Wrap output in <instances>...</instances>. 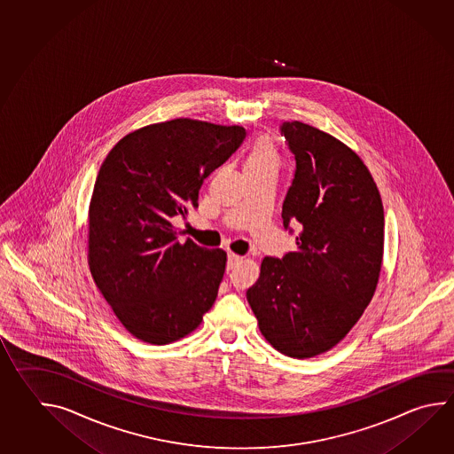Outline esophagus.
<instances>
[{"mask_svg":"<svg viewBox=\"0 0 454 454\" xmlns=\"http://www.w3.org/2000/svg\"><path fill=\"white\" fill-rule=\"evenodd\" d=\"M242 262V257L236 255V254H228V263H226V269L232 270L236 269Z\"/></svg>","mask_w":454,"mask_h":454,"instance_id":"1","label":"esophagus"}]
</instances>
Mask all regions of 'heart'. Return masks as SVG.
Instances as JSON below:
<instances>
[{
    "label": "heart",
    "mask_w": 454,
    "mask_h": 454,
    "mask_svg": "<svg viewBox=\"0 0 454 454\" xmlns=\"http://www.w3.org/2000/svg\"><path fill=\"white\" fill-rule=\"evenodd\" d=\"M279 163H281V158H279L275 144L267 137H262V139L255 140L247 150L246 161H244V171H260V169L278 171Z\"/></svg>",
    "instance_id": "obj_1"
}]
</instances>
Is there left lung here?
Returning <instances> with one entry per match:
<instances>
[{
    "mask_svg": "<svg viewBox=\"0 0 454 454\" xmlns=\"http://www.w3.org/2000/svg\"><path fill=\"white\" fill-rule=\"evenodd\" d=\"M296 160L283 224L296 252L265 257L247 301L265 340L297 359L326 352L349 333L379 283L385 216L371 171L333 136L299 121L281 124Z\"/></svg>",
    "mask_w": 454,
    "mask_h": 454,
    "instance_id": "8db88e82",
    "label": "left lung"
}]
</instances>
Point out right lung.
<instances>
[{
	"label": "right lung",
	"mask_w": 454,
	"mask_h": 454,
	"mask_svg": "<svg viewBox=\"0 0 454 454\" xmlns=\"http://www.w3.org/2000/svg\"><path fill=\"white\" fill-rule=\"evenodd\" d=\"M244 137L241 126L179 118L130 132L105 158L89 207V267L140 341H177L212 309L226 252L183 241L173 220L199 207L205 177Z\"/></svg>",
	"instance_id": "1"
}]
</instances>
